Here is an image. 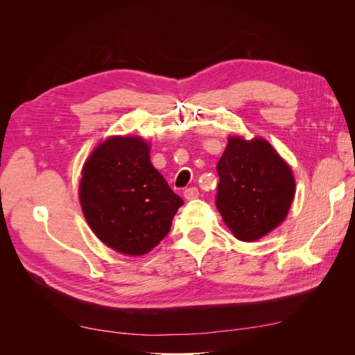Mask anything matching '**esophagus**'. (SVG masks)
<instances>
[{
  "mask_svg": "<svg viewBox=\"0 0 355 355\" xmlns=\"http://www.w3.org/2000/svg\"><path fill=\"white\" fill-rule=\"evenodd\" d=\"M198 196H200V192H198V189H197L196 187L187 188V189L184 191V197H185L187 200H194V198H197Z\"/></svg>",
  "mask_w": 355,
  "mask_h": 355,
  "instance_id": "obj_1",
  "label": "esophagus"
}]
</instances>
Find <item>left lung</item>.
Returning <instances> with one entry per match:
<instances>
[{"label": "left lung", "mask_w": 355, "mask_h": 355, "mask_svg": "<svg viewBox=\"0 0 355 355\" xmlns=\"http://www.w3.org/2000/svg\"><path fill=\"white\" fill-rule=\"evenodd\" d=\"M216 207L241 241H256L275 230L295 197L292 168L262 137L228 139L218 163Z\"/></svg>", "instance_id": "obj_1"}]
</instances>
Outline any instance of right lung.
Masks as SVG:
<instances>
[{"mask_svg":"<svg viewBox=\"0 0 355 355\" xmlns=\"http://www.w3.org/2000/svg\"><path fill=\"white\" fill-rule=\"evenodd\" d=\"M80 202L103 244L123 254L142 256L168 234L184 200L151 164L148 142L137 136H112L85 161Z\"/></svg>","mask_w":355,"mask_h":355,"instance_id":"obj_1","label":"right lung"}]
</instances>
